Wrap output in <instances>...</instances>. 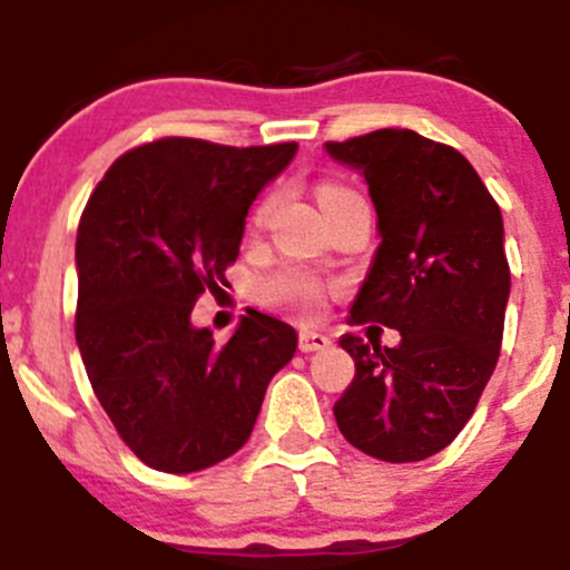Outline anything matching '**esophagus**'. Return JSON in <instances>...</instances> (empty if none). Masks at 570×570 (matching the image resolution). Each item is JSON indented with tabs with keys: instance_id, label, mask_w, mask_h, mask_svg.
<instances>
[{
	"instance_id": "obj_1",
	"label": "esophagus",
	"mask_w": 570,
	"mask_h": 570,
	"mask_svg": "<svg viewBox=\"0 0 570 570\" xmlns=\"http://www.w3.org/2000/svg\"><path fill=\"white\" fill-rule=\"evenodd\" d=\"M330 344H333V341H330V335L316 333V330H302V333H299V350L302 352L327 350Z\"/></svg>"
}]
</instances>
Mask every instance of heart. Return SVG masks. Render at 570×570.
<instances>
[{
	"label": "heart",
	"mask_w": 570,
	"mask_h": 570,
	"mask_svg": "<svg viewBox=\"0 0 570 570\" xmlns=\"http://www.w3.org/2000/svg\"><path fill=\"white\" fill-rule=\"evenodd\" d=\"M341 198H357V193L346 187H335V184H324L318 189L322 207ZM265 294H268L271 302L288 307V311L299 313V316H313L318 311V302H322V285L307 274H279L265 285Z\"/></svg>",
	"instance_id": "b5f03b06"
}]
</instances>
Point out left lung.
I'll list each match as a JSON object with an SVG mask.
<instances>
[{"instance_id":"1","label":"left lung","mask_w":570,"mask_h":570,"mask_svg":"<svg viewBox=\"0 0 570 570\" xmlns=\"http://www.w3.org/2000/svg\"><path fill=\"white\" fill-rule=\"evenodd\" d=\"M370 184L377 243L350 307L397 346L341 335L355 377L338 431L381 462H422L459 436L498 363L509 302L503 218L459 150L405 128L324 145Z\"/></svg>"}]
</instances>
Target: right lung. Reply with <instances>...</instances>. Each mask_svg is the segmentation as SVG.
<instances>
[{"instance_id": "1", "label": "right lung", "mask_w": 570, "mask_h": 570, "mask_svg": "<svg viewBox=\"0 0 570 570\" xmlns=\"http://www.w3.org/2000/svg\"><path fill=\"white\" fill-rule=\"evenodd\" d=\"M296 150L159 139L119 156L86 204L75 338L97 400L148 468L195 473L240 451L294 357L296 330L274 316L248 311L226 344L189 316L226 282L254 198Z\"/></svg>"}]
</instances>
